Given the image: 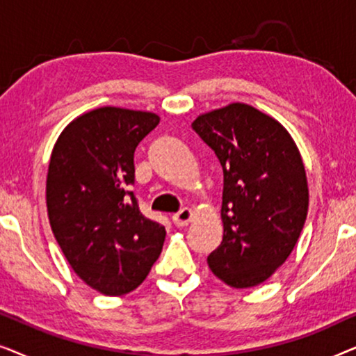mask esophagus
Instances as JSON below:
<instances>
[{
    "label": "esophagus",
    "instance_id": "1",
    "mask_svg": "<svg viewBox=\"0 0 356 356\" xmlns=\"http://www.w3.org/2000/svg\"><path fill=\"white\" fill-rule=\"evenodd\" d=\"M193 217H194L193 209L191 207H183L181 211L175 213V216L172 217V220L177 227H186L188 223L193 220Z\"/></svg>",
    "mask_w": 356,
    "mask_h": 356
}]
</instances>
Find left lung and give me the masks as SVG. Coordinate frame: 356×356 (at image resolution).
<instances>
[{"instance_id":"8db88e82","label":"left lung","mask_w":356,"mask_h":356,"mask_svg":"<svg viewBox=\"0 0 356 356\" xmlns=\"http://www.w3.org/2000/svg\"><path fill=\"white\" fill-rule=\"evenodd\" d=\"M191 126L223 170V238L207 264L227 285L251 289L284 264L303 230V159L279 121L240 102L199 115Z\"/></svg>"}]
</instances>
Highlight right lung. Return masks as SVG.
Masks as SVG:
<instances>
[{
	"mask_svg": "<svg viewBox=\"0 0 356 356\" xmlns=\"http://www.w3.org/2000/svg\"><path fill=\"white\" fill-rule=\"evenodd\" d=\"M159 121L150 111L102 106L72 120L53 147V235L72 270L104 295L138 289L162 252L165 227L145 218L129 191L134 150Z\"/></svg>",
	"mask_w": 356,
	"mask_h": 356,
	"instance_id": "add662e5",
	"label": "right lung"
}]
</instances>
